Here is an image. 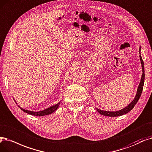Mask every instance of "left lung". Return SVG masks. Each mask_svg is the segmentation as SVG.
<instances>
[{
    "mask_svg": "<svg viewBox=\"0 0 152 152\" xmlns=\"http://www.w3.org/2000/svg\"><path fill=\"white\" fill-rule=\"evenodd\" d=\"M140 50L141 48L140 47L139 49V53H140V60L141 61V64H142V78L139 84V86H138V89H137V94L135 97L134 98V99L130 103L127 107H125L123 109H121V110H118L115 112H110V111H105V110H102L96 108V110L99 114L103 115L105 116H109V117H117V116H121L124 114H125L128 113L129 112H130L132 109L138 101L139 100V99L140 97V96L142 94V92L143 91V84H144V80H145V71H144V63L143 61L142 58V56L140 55Z\"/></svg>",
    "mask_w": 152,
    "mask_h": 152,
    "instance_id": "obj_1",
    "label": "left lung"
}]
</instances>
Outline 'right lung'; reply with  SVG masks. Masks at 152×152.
Instances as JSON below:
<instances>
[{"mask_svg": "<svg viewBox=\"0 0 152 152\" xmlns=\"http://www.w3.org/2000/svg\"><path fill=\"white\" fill-rule=\"evenodd\" d=\"M60 102H58V104H55V105H53V106L48 107V109H46L45 110H41V111H38V112H34V111H30V110H25L22 107H20V106H18L22 110H23L25 113H27L28 114L32 115H35V116H43V115H49L52 114L53 112H55L59 107V105H60Z\"/></svg>", "mask_w": 152, "mask_h": 152, "instance_id": "right-lung-1", "label": "right lung"}]
</instances>
